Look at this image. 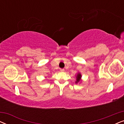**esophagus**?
I'll return each mask as SVG.
<instances>
[{"instance_id": "1", "label": "esophagus", "mask_w": 124, "mask_h": 124, "mask_svg": "<svg viewBox=\"0 0 124 124\" xmlns=\"http://www.w3.org/2000/svg\"><path fill=\"white\" fill-rule=\"evenodd\" d=\"M60 71L61 72H64V69H60Z\"/></svg>"}]
</instances>
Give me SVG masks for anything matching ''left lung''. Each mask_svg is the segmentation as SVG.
<instances>
[{
  "label": "left lung",
  "instance_id": "left-lung-1",
  "mask_svg": "<svg viewBox=\"0 0 124 124\" xmlns=\"http://www.w3.org/2000/svg\"><path fill=\"white\" fill-rule=\"evenodd\" d=\"M81 77H82V76H81V74H80V73H78L77 74V76H76V84H77L78 82H80L81 80Z\"/></svg>",
  "mask_w": 124,
  "mask_h": 124
}]
</instances>
